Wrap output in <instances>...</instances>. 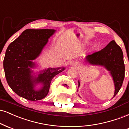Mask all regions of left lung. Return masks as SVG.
I'll return each instance as SVG.
<instances>
[{
	"label": "left lung",
	"instance_id": "1",
	"mask_svg": "<svg viewBox=\"0 0 129 129\" xmlns=\"http://www.w3.org/2000/svg\"><path fill=\"white\" fill-rule=\"evenodd\" d=\"M86 58L89 64L103 66L109 71L114 83V97L120 90L124 78L123 53L120 47L112 40L101 51L87 55ZM80 85L78 81V87Z\"/></svg>",
	"mask_w": 129,
	"mask_h": 129
}]
</instances>
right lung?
<instances>
[{
	"mask_svg": "<svg viewBox=\"0 0 129 129\" xmlns=\"http://www.w3.org/2000/svg\"><path fill=\"white\" fill-rule=\"evenodd\" d=\"M55 31L28 29L8 47L4 60L5 75L10 87L21 97L30 101L43 99L49 92L52 78L65 70L64 67L49 68L36 75L31 69L37 66L33 60L40 55ZM39 84L41 87L36 89Z\"/></svg>",
	"mask_w": 129,
	"mask_h": 129,
	"instance_id": "right-lung-1",
	"label": "right lung"
}]
</instances>
